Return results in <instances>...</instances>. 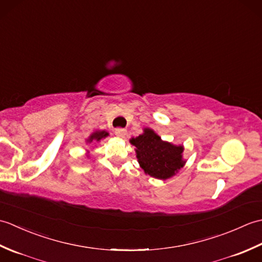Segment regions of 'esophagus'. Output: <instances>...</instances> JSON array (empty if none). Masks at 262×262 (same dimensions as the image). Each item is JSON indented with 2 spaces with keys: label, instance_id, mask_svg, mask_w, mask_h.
I'll return each instance as SVG.
<instances>
[{
  "label": "esophagus",
  "instance_id": "obj_1",
  "mask_svg": "<svg viewBox=\"0 0 262 262\" xmlns=\"http://www.w3.org/2000/svg\"><path fill=\"white\" fill-rule=\"evenodd\" d=\"M115 134H116L117 137L124 138V137L126 136V134H127V130L124 129V128H116V129H115Z\"/></svg>",
  "mask_w": 262,
  "mask_h": 262
}]
</instances>
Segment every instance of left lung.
Returning <instances> with one entry per match:
<instances>
[{
  "label": "left lung",
  "mask_w": 262,
  "mask_h": 262,
  "mask_svg": "<svg viewBox=\"0 0 262 262\" xmlns=\"http://www.w3.org/2000/svg\"><path fill=\"white\" fill-rule=\"evenodd\" d=\"M136 147V158L146 174L165 180L173 177L183 168V146L173 145L161 140L151 128H144V133L129 141Z\"/></svg>",
  "instance_id": "1"
}]
</instances>
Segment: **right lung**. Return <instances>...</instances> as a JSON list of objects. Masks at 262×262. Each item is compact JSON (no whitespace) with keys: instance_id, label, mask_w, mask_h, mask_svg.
<instances>
[{"instance_id":"1","label":"right lung","mask_w":262,"mask_h":262,"mask_svg":"<svg viewBox=\"0 0 262 262\" xmlns=\"http://www.w3.org/2000/svg\"><path fill=\"white\" fill-rule=\"evenodd\" d=\"M109 134L108 132L105 130H97L92 133V134L89 136V138L86 140V143H97V142H100L102 140V138L107 137Z\"/></svg>"}]
</instances>
